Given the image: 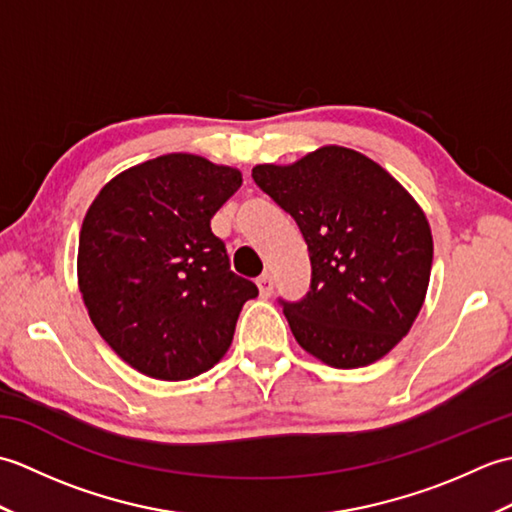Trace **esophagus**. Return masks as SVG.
Masks as SVG:
<instances>
[{"instance_id":"34e87169","label":"esophagus","mask_w":512,"mask_h":512,"mask_svg":"<svg viewBox=\"0 0 512 512\" xmlns=\"http://www.w3.org/2000/svg\"><path fill=\"white\" fill-rule=\"evenodd\" d=\"M257 288H259V295H262L264 299H268L270 295H273V288H275V281L270 275H262L257 279Z\"/></svg>"}]
</instances>
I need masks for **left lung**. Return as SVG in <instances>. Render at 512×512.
Masks as SVG:
<instances>
[{"label":"left lung","mask_w":512,"mask_h":512,"mask_svg":"<svg viewBox=\"0 0 512 512\" xmlns=\"http://www.w3.org/2000/svg\"><path fill=\"white\" fill-rule=\"evenodd\" d=\"M253 180L308 244V295L279 299L297 343L339 369L394 350L431 275L433 239L418 202L374 160L336 145L286 167L257 165Z\"/></svg>","instance_id":"obj_1"}]
</instances>
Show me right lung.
Listing matches in <instances>:
<instances>
[{
  "label": "right lung",
  "mask_w": 512,
  "mask_h": 512,
  "mask_svg": "<svg viewBox=\"0 0 512 512\" xmlns=\"http://www.w3.org/2000/svg\"><path fill=\"white\" fill-rule=\"evenodd\" d=\"M242 173L167 154L118 173L79 235V290L94 328L140 374L187 380L231 347L253 281L237 277L211 217Z\"/></svg>",
  "instance_id": "add662e5"
}]
</instances>
